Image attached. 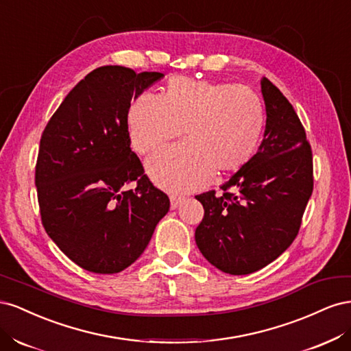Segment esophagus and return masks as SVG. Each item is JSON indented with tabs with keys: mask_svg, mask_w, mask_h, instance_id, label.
<instances>
[{
	"mask_svg": "<svg viewBox=\"0 0 351 351\" xmlns=\"http://www.w3.org/2000/svg\"><path fill=\"white\" fill-rule=\"evenodd\" d=\"M169 200H171V209H177L178 205L182 204V202L184 200V197H183V196H176V195H173L171 197H169Z\"/></svg>",
	"mask_w": 351,
	"mask_h": 351,
	"instance_id": "obj_1",
	"label": "esophagus"
}]
</instances>
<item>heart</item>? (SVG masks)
Here are the masks:
<instances>
[{
  "label": "heart",
  "mask_w": 351,
  "mask_h": 351,
  "mask_svg": "<svg viewBox=\"0 0 351 351\" xmlns=\"http://www.w3.org/2000/svg\"><path fill=\"white\" fill-rule=\"evenodd\" d=\"M265 127L258 93L228 83L173 77L161 97L143 93L129 110L136 152L147 154L183 130L186 142L147 159V173L169 192H189L239 171L256 154Z\"/></svg>",
  "instance_id": "b5f03b06"
}]
</instances>
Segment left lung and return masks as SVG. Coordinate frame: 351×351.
Instances as JSON below:
<instances>
[{
    "label": "left lung",
    "instance_id": "1",
    "mask_svg": "<svg viewBox=\"0 0 351 351\" xmlns=\"http://www.w3.org/2000/svg\"><path fill=\"white\" fill-rule=\"evenodd\" d=\"M261 90L267 125L258 152L221 186V196H196L205 209L197 247L231 275L256 272L290 247L313 192L312 149L299 117L267 77Z\"/></svg>",
    "mask_w": 351,
    "mask_h": 351
}]
</instances>
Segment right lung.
Returning <instances> with one entry per match:
<instances>
[{"mask_svg": "<svg viewBox=\"0 0 351 351\" xmlns=\"http://www.w3.org/2000/svg\"><path fill=\"white\" fill-rule=\"evenodd\" d=\"M164 74L121 66L90 71L51 117L40 137L35 184L42 224L80 268L117 274L141 256L168 196L130 149V102ZM136 182V189L122 186Z\"/></svg>", "mask_w": 351, "mask_h": 351, "instance_id": "add662e5", "label": "right lung"}]
</instances>
